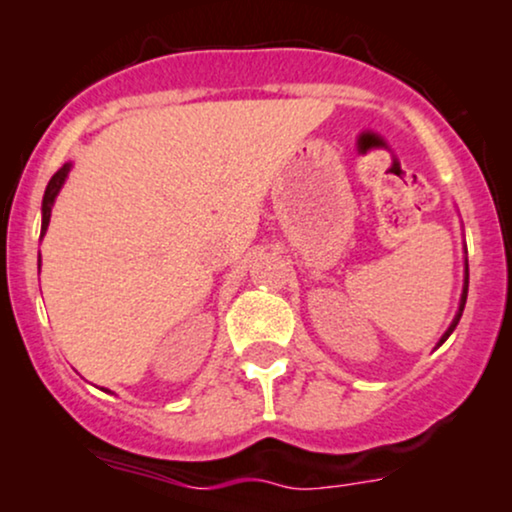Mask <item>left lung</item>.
<instances>
[{
  "label": "left lung",
  "mask_w": 512,
  "mask_h": 512,
  "mask_svg": "<svg viewBox=\"0 0 512 512\" xmlns=\"http://www.w3.org/2000/svg\"><path fill=\"white\" fill-rule=\"evenodd\" d=\"M466 297H469V260H464V292H461V301H459V311H456V316H454V321H451V326L446 328V333L444 336L439 338V343L437 346H441V343L446 341V338L451 336V333H454V328H456V324H459V319H461V314H464V306H466Z\"/></svg>",
  "instance_id": "left-lung-1"
}]
</instances>
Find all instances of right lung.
Wrapping results in <instances>:
<instances>
[{
	"label": "right lung",
	"mask_w": 512,
	"mask_h": 512,
	"mask_svg": "<svg viewBox=\"0 0 512 512\" xmlns=\"http://www.w3.org/2000/svg\"><path fill=\"white\" fill-rule=\"evenodd\" d=\"M68 171H71V164H63L61 169L56 171V174L51 176V181H48V186H46V193H43V203H41V238H43V233H46V228H48V220H51V208H53V201H56V196H58V191H61V186L66 184V179H68ZM39 270H41V255H39Z\"/></svg>",
	"instance_id": "obj_1"
}]
</instances>
